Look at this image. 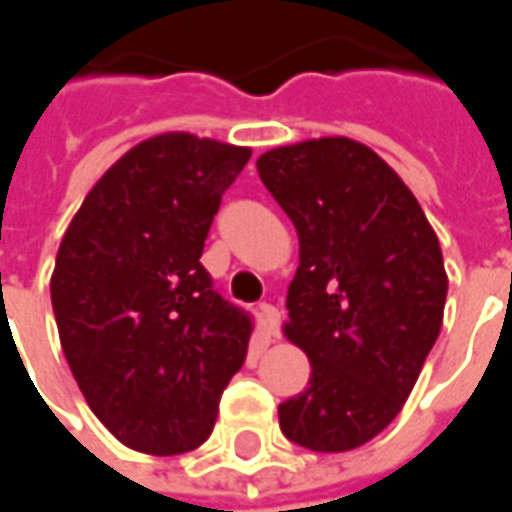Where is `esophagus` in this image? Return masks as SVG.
<instances>
[{
    "instance_id": "34e87169",
    "label": "esophagus",
    "mask_w": 512,
    "mask_h": 512,
    "mask_svg": "<svg viewBox=\"0 0 512 512\" xmlns=\"http://www.w3.org/2000/svg\"><path fill=\"white\" fill-rule=\"evenodd\" d=\"M260 320H263V328L269 337H277L280 334V311L272 303H260Z\"/></svg>"
}]
</instances>
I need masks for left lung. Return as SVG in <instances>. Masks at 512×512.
<instances>
[{
    "label": "left lung",
    "mask_w": 512,
    "mask_h": 512,
    "mask_svg": "<svg viewBox=\"0 0 512 512\" xmlns=\"http://www.w3.org/2000/svg\"><path fill=\"white\" fill-rule=\"evenodd\" d=\"M257 172L300 238L286 337L311 377L280 402V431L317 453L360 448L402 411L439 337V240L397 172L351 138L277 147Z\"/></svg>",
    "instance_id": "obj_1"
}]
</instances>
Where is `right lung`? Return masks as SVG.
<instances>
[{
    "instance_id": "add662e5",
    "label": "right lung",
    "mask_w": 512,
    "mask_h": 512,
    "mask_svg": "<svg viewBox=\"0 0 512 512\" xmlns=\"http://www.w3.org/2000/svg\"><path fill=\"white\" fill-rule=\"evenodd\" d=\"M252 150L150 138L104 172L64 232L50 300L64 357L118 442L175 456L209 439L255 320L203 269V240Z\"/></svg>"
}]
</instances>
